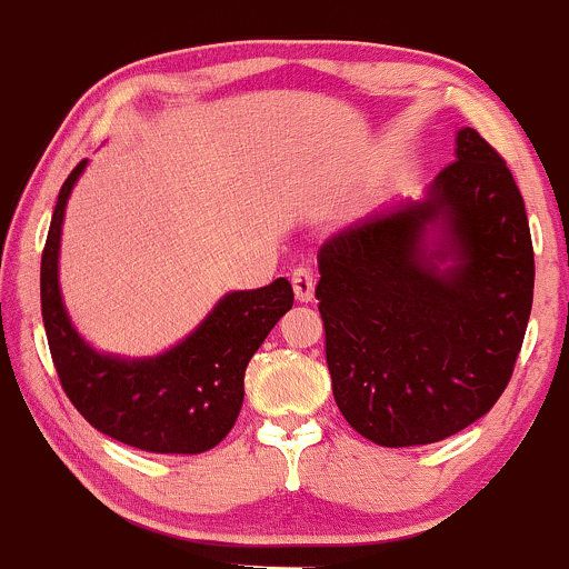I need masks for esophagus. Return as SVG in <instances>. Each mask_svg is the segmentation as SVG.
<instances>
[{
  "label": "esophagus",
  "mask_w": 569,
  "mask_h": 569,
  "mask_svg": "<svg viewBox=\"0 0 569 569\" xmlns=\"http://www.w3.org/2000/svg\"><path fill=\"white\" fill-rule=\"evenodd\" d=\"M291 286L299 302H310V299L316 297V276H312L310 267H297V270L291 272Z\"/></svg>",
  "instance_id": "obj_1"
}]
</instances>
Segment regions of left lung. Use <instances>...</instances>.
<instances>
[{"mask_svg":"<svg viewBox=\"0 0 569 569\" xmlns=\"http://www.w3.org/2000/svg\"><path fill=\"white\" fill-rule=\"evenodd\" d=\"M426 200L377 213L318 251L331 390L380 447L460 433L502 396L532 310L525 200L473 128Z\"/></svg>","mask_w":569,"mask_h":569,"instance_id":"8db88e82","label":"left lung"}]
</instances>
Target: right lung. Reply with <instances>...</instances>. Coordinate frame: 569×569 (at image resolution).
<instances>
[{
	"mask_svg": "<svg viewBox=\"0 0 569 569\" xmlns=\"http://www.w3.org/2000/svg\"><path fill=\"white\" fill-rule=\"evenodd\" d=\"M84 166L88 160L58 192L39 272L44 335L63 393L90 426L128 447L160 455L206 452L238 420L246 367L291 310V283L278 278L264 289L227 293L184 342L162 356L126 361L96 352L71 326L58 289L63 211Z\"/></svg>",
	"mask_w": 569,
	"mask_h": 569,
	"instance_id": "add662e5",
	"label": "right lung"
}]
</instances>
